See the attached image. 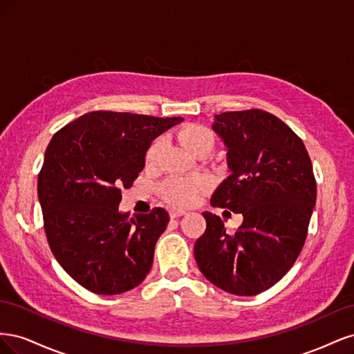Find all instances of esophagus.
Instances as JSON below:
<instances>
[{"mask_svg": "<svg viewBox=\"0 0 354 354\" xmlns=\"http://www.w3.org/2000/svg\"><path fill=\"white\" fill-rule=\"evenodd\" d=\"M186 211H181V209H169V217L171 218H178L181 216H185Z\"/></svg>", "mask_w": 354, "mask_h": 354, "instance_id": "34e87169", "label": "esophagus"}]
</instances>
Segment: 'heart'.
I'll return each mask as SVG.
<instances>
[{"label": "heart", "mask_w": 354, "mask_h": 354, "mask_svg": "<svg viewBox=\"0 0 354 354\" xmlns=\"http://www.w3.org/2000/svg\"><path fill=\"white\" fill-rule=\"evenodd\" d=\"M178 138L187 151L195 153L201 147L207 145H214V136L208 128L202 125H187L178 133ZM160 149V140H155L147 149L146 160L149 164L155 162ZM209 186L207 177H173L164 185V196L167 201L177 207H189L195 203L199 196Z\"/></svg>", "instance_id": "heart-1"}]
</instances>
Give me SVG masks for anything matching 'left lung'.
<instances>
[{
	"instance_id": "obj_1",
	"label": "left lung",
	"mask_w": 354,
	"mask_h": 354,
	"mask_svg": "<svg viewBox=\"0 0 354 354\" xmlns=\"http://www.w3.org/2000/svg\"><path fill=\"white\" fill-rule=\"evenodd\" d=\"M212 130L226 146L230 176L211 205L242 214L243 221L229 234L216 214L202 212L207 230L195 259L223 291L257 295L279 282L303 250L316 203L312 160L291 128L260 109L214 115Z\"/></svg>"
}]
</instances>
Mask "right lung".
Masks as SVG:
<instances>
[{"mask_svg": "<svg viewBox=\"0 0 354 354\" xmlns=\"http://www.w3.org/2000/svg\"><path fill=\"white\" fill-rule=\"evenodd\" d=\"M181 121L95 111L53 136L38 176L44 229L63 270L88 291L122 294L151 272L169 216L153 208L130 217L121 189L142 173L155 138Z\"/></svg>", "mask_w": 354, "mask_h": 354, "instance_id": "obj_1", "label": "right lung"}]
</instances>
